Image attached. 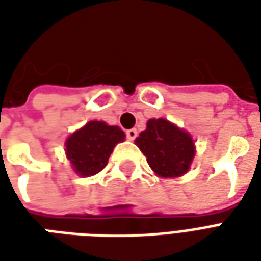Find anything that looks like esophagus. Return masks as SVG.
<instances>
[{
    "label": "esophagus",
    "mask_w": 261,
    "mask_h": 261,
    "mask_svg": "<svg viewBox=\"0 0 261 261\" xmlns=\"http://www.w3.org/2000/svg\"><path fill=\"white\" fill-rule=\"evenodd\" d=\"M125 136H127V138H128L130 141H133L137 137V130L136 128H130V130L125 131Z\"/></svg>",
    "instance_id": "34e87169"
}]
</instances>
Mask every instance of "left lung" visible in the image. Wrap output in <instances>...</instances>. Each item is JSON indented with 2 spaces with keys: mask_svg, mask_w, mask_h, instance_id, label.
I'll return each mask as SVG.
<instances>
[{
  "mask_svg": "<svg viewBox=\"0 0 261 261\" xmlns=\"http://www.w3.org/2000/svg\"><path fill=\"white\" fill-rule=\"evenodd\" d=\"M149 168L161 177H179L190 169L196 148L192 136L165 119L148 120L136 138Z\"/></svg>",
  "mask_w": 261,
  "mask_h": 261,
  "instance_id": "left-lung-1",
  "label": "left lung"
}]
</instances>
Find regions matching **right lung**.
<instances>
[{
  "label": "right lung",
  "mask_w": 261,
  "mask_h": 261,
  "mask_svg": "<svg viewBox=\"0 0 261 261\" xmlns=\"http://www.w3.org/2000/svg\"><path fill=\"white\" fill-rule=\"evenodd\" d=\"M124 131L105 121H89L65 141V155L80 176H93L108 165L113 148L123 142Z\"/></svg>",
  "instance_id": "1"
}]
</instances>
